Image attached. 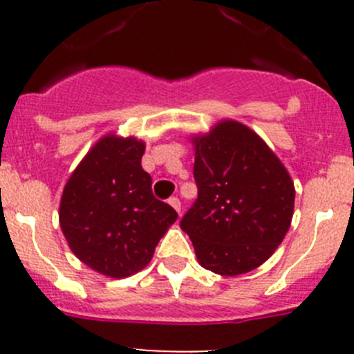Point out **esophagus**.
Segmentation results:
<instances>
[{"instance_id":"esophagus-1","label":"esophagus","mask_w":354,"mask_h":354,"mask_svg":"<svg viewBox=\"0 0 354 354\" xmlns=\"http://www.w3.org/2000/svg\"><path fill=\"white\" fill-rule=\"evenodd\" d=\"M169 205L173 207V209L176 210L178 214H181V202H180V198H176V197H171V198H169Z\"/></svg>"}]
</instances>
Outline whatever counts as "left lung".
Segmentation results:
<instances>
[{"instance_id": "1", "label": "left lung", "mask_w": 354, "mask_h": 354, "mask_svg": "<svg viewBox=\"0 0 354 354\" xmlns=\"http://www.w3.org/2000/svg\"><path fill=\"white\" fill-rule=\"evenodd\" d=\"M198 198L180 226L198 263L221 276L262 266L286 236L295 185L284 164L246 124L223 120L192 137Z\"/></svg>"}]
</instances>
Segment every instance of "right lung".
Returning a JSON list of instances; mask_svg holds the SVG:
<instances>
[{
	"label": "right lung",
	"mask_w": 354,
	"mask_h": 354,
	"mask_svg": "<svg viewBox=\"0 0 354 354\" xmlns=\"http://www.w3.org/2000/svg\"><path fill=\"white\" fill-rule=\"evenodd\" d=\"M145 142L104 135L85 154L63 188L59 226L80 262L123 279L151 262L176 210L152 195L142 169Z\"/></svg>",
	"instance_id": "1"
}]
</instances>
